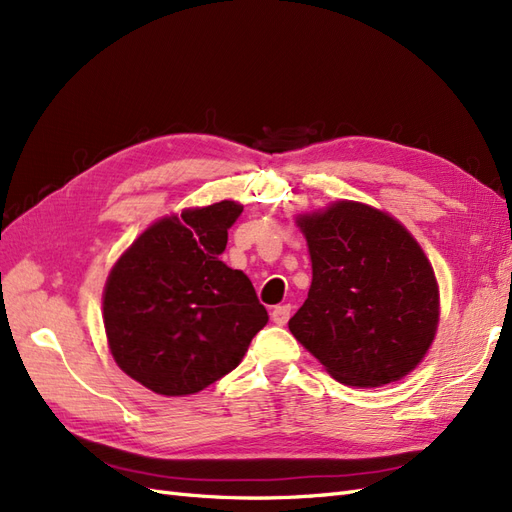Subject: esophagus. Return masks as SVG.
<instances>
[{"mask_svg":"<svg viewBox=\"0 0 512 512\" xmlns=\"http://www.w3.org/2000/svg\"><path fill=\"white\" fill-rule=\"evenodd\" d=\"M290 312H292V305H290V303H286V305H277V307H273L271 320H273L275 324H280V327H284V324H286V322H288V318H290Z\"/></svg>","mask_w":512,"mask_h":512,"instance_id":"34e87169","label":"esophagus"}]
</instances>
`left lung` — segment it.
<instances>
[{
	"mask_svg": "<svg viewBox=\"0 0 512 512\" xmlns=\"http://www.w3.org/2000/svg\"><path fill=\"white\" fill-rule=\"evenodd\" d=\"M312 286L290 333L348 386L401 380L423 361L440 318L438 282L421 245L389 213L339 200L297 218Z\"/></svg>",
	"mask_w": 512,
	"mask_h": 512,
	"instance_id": "obj_1",
	"label": "left lung"
}]
</instances>
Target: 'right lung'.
<instances>
[{"label": "right lung", "mask_w": 512, "mask_h": 512, "mask_svg": "<svg viewBox=\"0 0 512 512\" xmlns=\"http://www.w3.org/2000/svg\"><path fill=\"white\" fill-rule=\"evenodd\" d=\"M243 207L222 200L151 224L104 288L115 363L149 391L183 397L235 369L269 316L243 271L218 258Z\"/></svg>", "instance_id": "obj_1"}]
</instances>
